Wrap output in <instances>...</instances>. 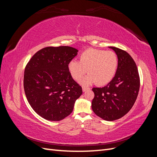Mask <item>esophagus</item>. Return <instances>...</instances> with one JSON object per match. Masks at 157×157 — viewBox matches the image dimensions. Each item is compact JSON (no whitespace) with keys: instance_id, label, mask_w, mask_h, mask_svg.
I'll return each mask as SVG.
<instances>
[{"instance_id":"34e87169","label":"esophagus","mask_w":157,"mask_h":157,"mask_svg":"<svg viewBox=\"0 0 157 157\" xmlns=\"http://www.w3.org/2000/svg\"><path fill=\"white\" fill-rule=\"evenodd\" d=\"M89 88H87V87H82V91L84 92H86V90H88Z\"/></svg>"}]
</instances>
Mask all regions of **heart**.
Wrapping results in <instances>:
<instances>
[{
    "label": "heart",
    "mask_w": 157,
    "mask_h": 157,
    "mask_svg": "<svg viewBox=\"0 0 157 157\" xmlns=\"http://www.w3.org/2000/svg\"><path fill=\"white\" fill-rule=\"evenodd\" d=\"M118 59L113 51L88 48L79 56V61H71L68 64L69 73L75 80H79L87 73L81 81L83 85L96 82L104 86L110 82L117 73Z\"/></svg>",
    "instance_id": "1"
}]
</instances>
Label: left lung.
Wrapping results in <instances>:
<instances>
[{
	"label": "left lung",
	"instance_id": "left-lung-1",
	"mask_svg": "<svg viewBox=\"0 0 157 157\" xmlns=\"http://www.w3.org/2000/svg\"><path fill=\"white\" fill-rule=\"evenodd\" d=\"M117 55L118 65L111 81L103 88H93L92 109L102 119L113 121L124 116L136 100L140 80L136 64L124 50L109 46Z\"/></svg>",
	"mask_w": 157,
	"mask_h": 157
}]
</instances>
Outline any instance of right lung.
Returning <instances> with one entry per match:
<instances>
[{
  "mask_svg": "<svg viewBox=\"0 0 157 157\" xmlns=\"http://www.w3.org/2000/svg\"><path fill=\"white\" fill-rule=\"evenodd\" d=\"M78 50L70 46L46 47L27 64L23 87L27 101L44 119L59 121L73 112L82 87L71 77L68 64Z\"/></svg>",
  "mask_w": 157,
  "mask_h": 157,
  "instance_id": "1",
  "label": "right lung"
}]
</instances>
